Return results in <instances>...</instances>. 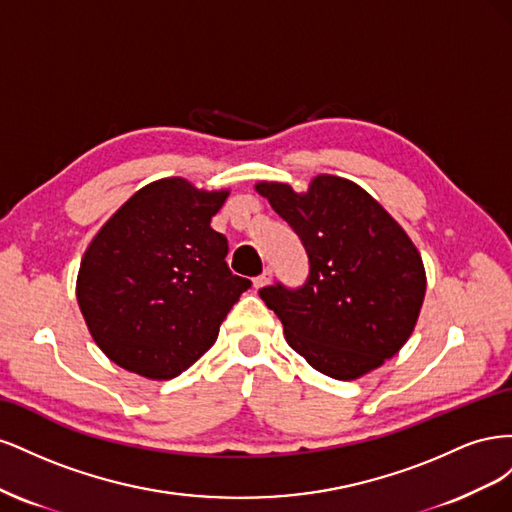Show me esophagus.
I'll list each match as a JSON object with an SVG mask.
<instances>
[{
	"mask_svg": "<svg viewBox=\"0 0 512 512\" xmlns=\"http://www.w3.org/2000/svg\"><path fill=\"white\" fill-rule=\"evenodd\" d=\"M271 269H265V271H262L258 277H254V288L258 290V288H262V286H267L269 282H271Z\"/></svg>",
	"mask_w": 512,
	"mask_h": 512,
	"instance_id": "1",
	"label": "esophagus"
}]
</instances>
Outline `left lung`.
<instances>
[{
	"label": "left lung",
	"instance_id": "left-lung-1",
	"mask_svg": "<svg viewBox=\"0 0 512 512\" xmlns=\"http://www.w3.org/2000/svg\"><path fill=\"white\" fill-rule=\"evenodd\" d=\"M256 190L297 232L309 260L303 286L258 290L288 346L335 380L361 378L391 359L412 335L427 288L406 230L342 177L318 175L305 194L267 181Z\"/></svg>",
	"mask_w": 512,
	"mask_h": 512
}]
</instances>
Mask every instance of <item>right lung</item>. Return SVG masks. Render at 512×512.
Listing matches in <instances>:
<instances>
[{
  "label": "right lung",
  "mask_w": 512,
  "mask_h": 512,
  "mask_svg": "<svg viewBox=\"0 0 512 512\" xmlns=\"http://www.w3.org/2000/svg\"><path fill=\"white\" fill-rule=\"evenodd\" d=\"M226 196L181 177L153 181L89 243L76 299L94 342L119 367L151 380L179 376L215 344L252 286L232 275L228 241L211 228Z\"/></svg>",
  "instance_id": "1"
}]
</instances>
